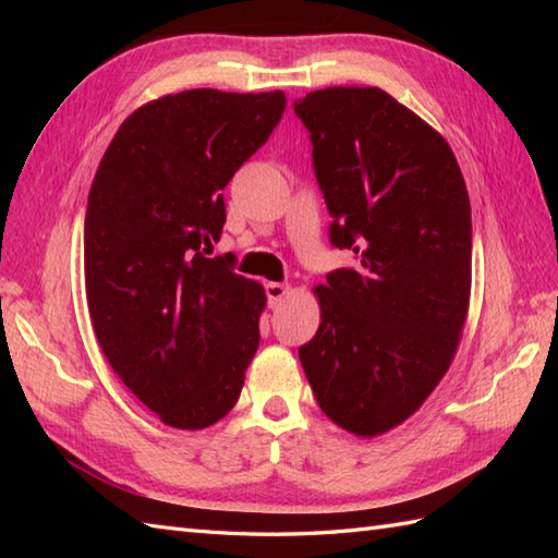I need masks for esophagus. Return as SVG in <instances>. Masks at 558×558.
Segmentation results:
<instances>
[{
  "mask_svg": "<svg viewBox=\"0 0 558 558\" xmlns=\"http://www.w3.org/2000/svg\"><path fill=\"white\" fill-rule=\"evenodd\" d=\"M288 294H290V288L282 286V282H266V298H268L270 310H276V306H280V302L286 300Z\"/></svg>",
  "mask_w": 558,
  "mask_h": 558,
  "instance_id": "obj_1",
  "label": "esophagus"
}]
</instances>
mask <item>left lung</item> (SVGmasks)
Listing matches in <instances>:
<instances>
[{
  "instance_id": "left-lung-1",
  "label": "left lung",
  "mask_w": 558,
  "mask_h": 558,
  "mask_svg": "<svg viewBox=\"0 0 558 558\" xmlns=\"http://www.w3.org/2000/svg\"><path fill=\"white\" fill-rule=\"evenodd\" d=\"M310 129L330 244L354 252L314 292L322 326L300 348L330 420L357 436L405 422L448 372L465 326L472 218L446 138L381 88L294 100Z\"/></svg>"
}]
</instances>
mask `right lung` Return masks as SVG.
Segmentation results:
<instances>
[{
	"label": "right lung",
	"instance_id": "right-lung-1",
	"mask_svg": "<svg viewBox=\"0 0 558 558\" xmlns=\"http://www.w3.org/2000/svg\"><path fill=\"white\" fill-rule=\"evenodd\" d=\"M286 93L182 90L146 102L105 150L86 208L93 330L124 386L174 429H206L242 393L266 292L208 258L222 189L266 144Z\"/></svg>",
	"mask_w": 558,
	"mask_h": 558
}]
</instances>
